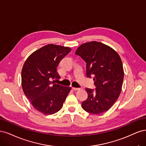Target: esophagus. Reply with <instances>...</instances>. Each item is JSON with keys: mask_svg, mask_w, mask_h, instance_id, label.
I'll list each match as a JSON object with an SVG mask.
<instances>
[{"mask_svg": "<svg viewBox=\"0 0 146 146\" xmlns=\"http://www.w3.org/2000/svg\"><path fill=\"white\" fill-rule=\"evenodd\" d=\"M72 89L74 91H77V90H79L81 88H76V87H72Z\"/></svg>", "mask_w": 146, "mask_h": 146, "instance_id": "1", "label": "esophagus"}]
</instances>
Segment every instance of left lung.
Masks as SVG:
<instances>
[{
    "instance_id": "left-lung-1",
    "label": "left lung",
    "mask_w": 146,
    "mask_h": 146,
    "mask_svg": "<svg viewBox=\"0 0 146 146\" xmlns=\"http://www.w3.org/2000/svg\"><path fill=\"white\" fill-rule=\"evenodd\" d=\"M75 54L86 62L87 76H94L96 87L86 89L88 98L82 102L83 109L102 113L113 106L121 92L124 74L121 58L110 46L96 41L82 44Z\"/></svg>"
}]
</instances>
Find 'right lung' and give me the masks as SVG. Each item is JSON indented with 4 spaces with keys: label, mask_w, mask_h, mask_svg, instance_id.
<instances>
[{
    "label": "right lung",
    "mask_w": 146,
    "mask_h": 146,
    "mask_svg": "<svg viewBox=\"0 0 146 146\" xmlns=\"http://www.w3.org/2000/svg\"><path fill=\"white\" fill-rule=\"evenodd\" d=\"M71 48L46 45L27 58L22 70L23 91L35 109L44 115L58 112L71 90L70 87L54 84L59 79L58 65Z\"/></svg>",
    "instance_id": "obj_1"
}]
</instances>
